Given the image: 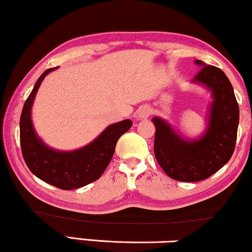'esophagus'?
Wrapping results in <instances>:
<instances>
[{
    "label": "esophagus",
    "mask_w": 252,
    "mask_h": 252,
    "mask_svg": "<svg viewBox=\"0 0 252 252\" xmlns=\"http://www.w3.org/2000/svg\"><path fill=\"white\" fill-rule=\"evenodd\" d=\"M152 114V109H150L149 106H142L141 109L139 110V113H138V118L139 119H147L148 117Z\"/></svg>",
    "instance_id": "34e87169"
}]
</instances>
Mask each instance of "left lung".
Wrapping results in <instances>:
<instances>
[{"instance_id": "obj_1", "label": "left lung", "mask_w": 252, "mask_h": 252, "mask_svg": "<svg viewBox=\"0 0 252 252\" xmlns=\"http://www.w3.org/2000/svg\"><path fill=\"white\" fill-rule=\"evenodd\" d=\"M202 66L193 82L213 93L210 123L204 136L184 140L164 120L153 119L156 132L154 154L169 177L179 182H199L211 177L229 161L235 150L240 109L233 86L220 68L195 61Z\"/></svg>"}]
</instances>
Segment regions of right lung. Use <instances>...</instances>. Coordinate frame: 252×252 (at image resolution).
Segmentation results:
<instances>
[{
  "label": "right lung",
  "mask_w": 252,
  "mask_h": 252,
  "mask_svg": "<svg viewBox=\"0 0 252 252\" xmlns=\"http://www.w3.org/2000/svg\"><path fill=\"white\" fill-rule=\"evenodd\" d=\"M38 78L23 106L19 120V138L24 161L33 175L61 190H74L97 181L112 158L117 141L132 126L129 119L110 125L98 138L74 152H58L41 142L31 122V107L38 88L48 73Z\"/></svg>",
  "instance_id": "right-lung-1"
}]
</instances>
